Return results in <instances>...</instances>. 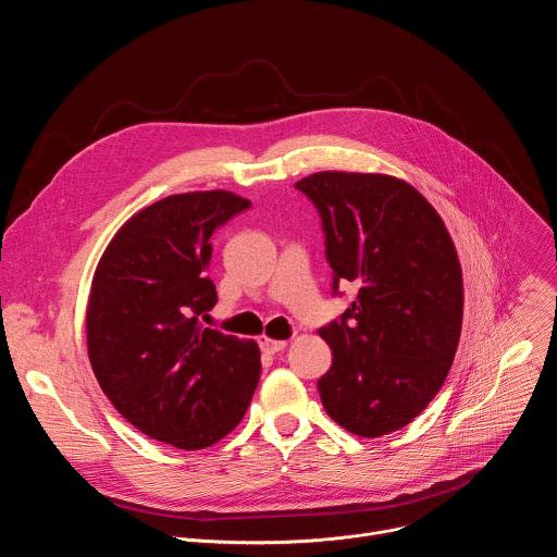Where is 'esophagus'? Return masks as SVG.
<instances>
[{
  "mask_svg": "<svg viewBox=\"0 0 557 557\" xmlns=\"http://www.w3.org/2000/svg\"><path fill=\"white\" fill-rule=\"evenodd\" d=\"M285 347H287L285 341H272V338H263V341H261V351L268 354V356H274V354L283 351Z\"/></svg>",
  "mask_w": 557,
  "mask_h": 557,
  "instance_id": "obj_1",
  "label": "esophagus"
}]
</instances>
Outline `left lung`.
Wrapping results in <instances>:
<instances>
[{
  "label": "left lung",
  "instance_id": "obj_1",
  "mask_svg": "<svg viewBox=\"0 0 557 557\" xmlns=\"http://www.w3.org/2000/svg\"><path fill=\"white\" fill-rule=\"evenodd\" d=\"M296 188L315 206L324 255L351 307L318 329L331 369L318 380L326 414L360 436L410 423L453 367L463 320V278L436 210L410 184L373 173H313Z\"/></svg>",
  "mask_w": 557,
  "mask_h": 557
}]
</instances>
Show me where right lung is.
<instances>
[{
  "instance_id": "right-lung-1",
  "label": "right lung",
  "mask_w": 557,
  "mask_h": 557,
  "mask_svg": "<svg viewBox=\"0 0 557 557\" xmlns=\"http://www.w3.org/2000/svg\"><path fill=\"white\" fill-rule=\"evenodd\" d=\"M248 208L228 190L164 197L127 221L94 274V375L132 425L180 450L224 438L259 384L257 343L201 324L216 302L210 237Z\"/></svg>"
}]
</instances>
